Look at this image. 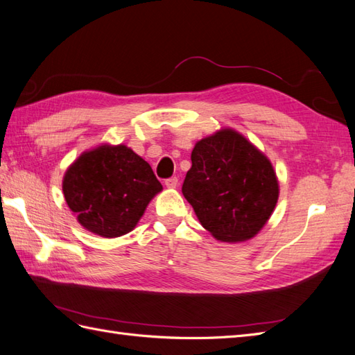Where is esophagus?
<instances>
[{"mask_svg": "<svg viewBox=\"0 0 355 355\" xmlns=\"http://www.w3.org/2000/svg\"><path fill=\"white\" fill-rule=\"evenodd\" d=\"M165 186L169 189H175L178 186V178L177 177H171L165 180Z\"/></svg>", "mask_w": 355, "mask_h": 355, "instance_id": "esophagus-1", "label": "esophagus"}]
</instances>
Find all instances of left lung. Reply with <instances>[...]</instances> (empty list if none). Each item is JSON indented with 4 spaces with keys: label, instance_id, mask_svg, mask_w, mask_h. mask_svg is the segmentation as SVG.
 Masks as SVG:
<instances>
[{
    "label": "left lung",
    "instance_id": "left-lung-1",
    "mask_svg": "<svg viewBox=\"0 0 355 355\" xmlns=\"http://www.w3.org/2000/svg\"><path fill=\"white\" fill-rule=\"evenodd\" d=\"M181 190L204 228L228 243L257 235L279 198L270 160L231 129L195 145Z\"/></svg>",
    "mask_w": 355,
    "mask_h": 355
}]
</instances>
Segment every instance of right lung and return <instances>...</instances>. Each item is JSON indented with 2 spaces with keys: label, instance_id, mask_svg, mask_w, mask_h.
<instances>
[{
  "label": "right lung",
  "instance_id": "obj_1",
  "mask_svg": "<svg viewBox=\"0 0 355 355\" xmlns=\"http://www.w3.org/2000/svg\"><path fill=\"white\" fill-rule=\"evenodd\" d=\"M160 190L151 166L125 145L84 153L62 181L66 202L79 223L106 239L130 232Z\"/></svg>",
  "mask_w": 355,
  "mask_h": 355
}]
</instances>
